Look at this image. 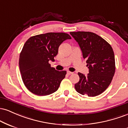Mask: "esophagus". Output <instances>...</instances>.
<instances>
[{"mask_svg": "<svg viewBox=\"0 0 128 128\" xmlns=\"http://www.w3.org/2000/svg\"><path fill=\"white\" fill-rule=\"evenodd\" d=\"M67 74H69V75H70V74H73V72H70V71H67Z\"/></svg>", "mask_w": 128, "mask_h": 128, "instance_id": "1", "label": "esophagus"}]
</instances>
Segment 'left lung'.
Listing matches in <instances>:
<instances>
[{"label":"left lung","instance_id":"8db88e82","mask_svg":"<svg viewBox=\"0 0 128 128\" xmlns=\"http://www.w3.org/2000/svg\"><path fill=\"white\" fill-rule=\"evenodd\" d=\"M86 59L89 73H78L79 80L74 85L76 92L94 97L100 94L111 84L116 70L112 47L101 36L91 32H71Z\"/></svg>","mask_w":128,"mask_h":128}]
</instances>
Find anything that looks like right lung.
Instances as JSON below:
<instances>
[{
  "label": "right lung",
  "mask_w": 128,
  "mask_h": 128,
  "mask_svg": "<svg viewBox=\"0 0 128 128\" xmlns=\"http://www.w3.org/2000/svg\"><path fill=\"white\" fill-rule=\"evenodd\" d=\"M68 34L49 32L31 36L23 47L19 67L23 83L29 91L38 96H47L58 89L66 71L51 67L61 44L71 39Z\"/></svg>",
  "instance_id": "obj_1"
}]
</instances>
